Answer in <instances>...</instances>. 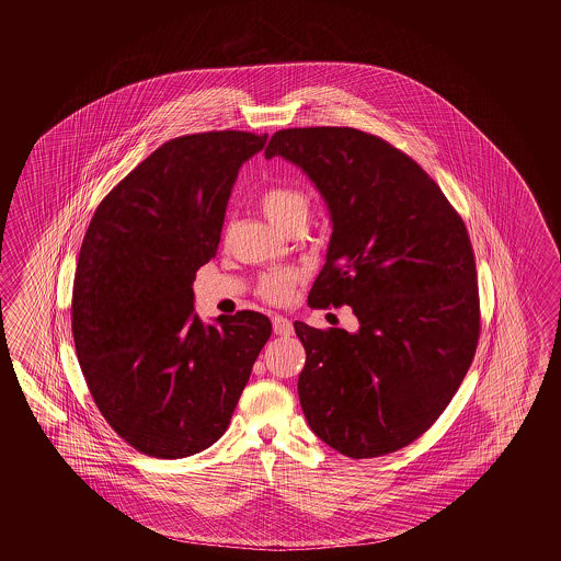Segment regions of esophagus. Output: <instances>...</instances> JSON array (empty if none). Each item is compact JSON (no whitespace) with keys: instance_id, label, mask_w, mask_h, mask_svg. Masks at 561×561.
I'll use <instances>...</instances> for the list:
<instances>
[{"instance_id":"esophagus-1","label":"esophagus","mask_w":561,"mask_h":561,"mask_svg":"<svg viewBox=\"0 0 561 561\" xmlns=\"http://www.w3.org/2000/svg\"><path fill=\"white\" fill-rule=\"evenodd\" d=\"M273 333L275 335H279V337H289L291 333H294V327H291V321L288 319H284V317H273Z\"/></svg>"}]
</instances>
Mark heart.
Here are the masks:
<instances>
[{
	"label": "heart",
	"instance_id": "1",
	"mask_svg": "<svg viewBox=\"0 0 561 561\" xmlns=\"http://www.w3.org/2000/svg\"><path fill=\"white\" fill-rule=\"evenodd\" d=\"M259 205L267 220L284 232H289L296 226H306L310 216V197L305 191L286 185L265 188L259 197ZM300 277L302 275L296 270H273L263 273L256 286V294L272 305H284L291 298V291L300 282Z\"/></svg>",
	"mask_w": 561,
	"mask_h": 561
}]
</instances>
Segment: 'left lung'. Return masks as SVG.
Listing matches in <instances>:
<instances>
[{"label":"left lung","instance_id":"obj_1","mask_svg":"<svg viewBox=\"0 0 561 561\" xmlns=\"http://www.w3.org/2000/svg\"><path fill=\"white\" fill-rule=\"evenodd\" d=\"M319 188L333 224L312 308L352 306L356 333L294 323L306 350L298 397L310 430L350 459L417 440L476 356L479 291L465 221L415 160L352 127L273 134Z\"/></svg>","mask_w":561,"mask_h":561}]
</instances>
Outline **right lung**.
Segmentation results:
<instances>
[{
	"label": "right lung",
	"mask_w": 561,
	"mask_h": 561,
	"mask_svg": "<svg viewBox=\"0 0 561 561\" xmlns=\"http://www.w3.org/2000/svg\"><path fill=\"white\" fill-rule=\"evenodd\" d=\"M265 136L174 137L96 207L73 277L71 331L96 408L123 440L183 459L221 438L272 321L253 310L205 324L195 273L220 244L240 167Z\"/></svg>",
	"instance_id": "right-lung-1"
}]
</instances>
